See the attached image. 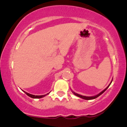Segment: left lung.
<instances>
[{
  "mask_svg": "<svg viewBox=\"0 0 127 127\" xmlns=\"http://www.w3.org/2000/svg\"><path fill=\"white\" fill-rule=\"evenodd\" d=\"M112 82V81H111V82H110V84H109V85L108 86H107V87H106V88L105 89H104V90H103V91H102L101 92H100V93H99V94H97V95H94V96H91V97H87V96H84V95H80V94H77V93H75V92H73V91H72V93H73V94H75V95L78 96V97H80V98H83V99H84V100H93V99H95V98H97V97H99V96H100V95H101V94H103V93H104V92L106 90H107V89L109 88V86H110V84H111Z\"/></svg>",
  "mask_w": 127,
  "mask_h": 127,
  "instance_id": "1",
  "label": "left lung"
}]
</instances>
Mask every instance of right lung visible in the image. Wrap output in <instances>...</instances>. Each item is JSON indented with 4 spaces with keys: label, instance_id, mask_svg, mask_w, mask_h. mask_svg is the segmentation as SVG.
Returning <instances> with one entry per match:
<instances>
[{
    "label": "right lung",
    "instance_id": "add662e5",
    "mask_svg": "<svg viewBox=\"0 0 127 127\" xmlns=\"http://www.w3.org/2000/svg\"><path fill=\"white\" fill-rule=\"evenodd\" d=\"M24 93H26V94H27V95L29 96V97H31V98H42V97H45V95H48V94H49V93H48V94H45V95H33V94H29V93H27V92H25V91H24Z\"/></svg>",
    "mask_w": 127,
    "mask_h": 127
}]
</instances>
